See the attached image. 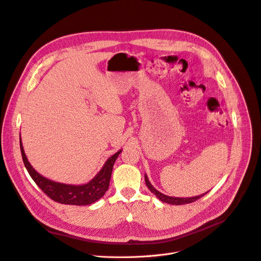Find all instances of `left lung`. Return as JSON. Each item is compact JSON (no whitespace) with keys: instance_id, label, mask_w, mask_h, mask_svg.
Instances as JSON below:
<instances>
[{"instance_id":"obj_1","label":"left lung","mask_w":261,"mask_h":261,"mask_svg":"<svg viewBox=\"0 0 261 261\" xmlns=\"http://www.w3.org/2000/svg\"><path fill=\"white\" fill-rule=\"evenodd\" d=\"M145 177V183H146V186L148 187V189L160 199L161 202L163 203H167V204H170V205H184V204H189V203H193L195 202V200H197L198 198L202 197L203 195H205L206 193L202 194V195H196V196H192V197H174V196H168V195H165L163 193H161L160 191H158L149 182V179L147 177V175L145 174L144 175Z\"/></svg>"}]
</instances>
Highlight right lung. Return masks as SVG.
<instances>
[{
  "label": "right lung",
  "instance_id": "1",
  "mask_svg": "<svg viewBox=\"0 0 261 261\" xmlns=\"http://www.w3.org/2000/svg\"><path fill=\"white\" fill-rule=\"evenodd\" d=\"M19 147H21L24 165L33 181L36 183V185L51 199H53L54 202L74 206L91 205L105 195L110 186V179L115 161L117 160L119 153L122 151L119 150L118 152L110 156L107 160V162L105 163L101 170H100L89 183L84 185H69L51 181V179L39 174L31 166L25 154L23 144L21 141V137H19Z\"/></svg>",
  "mask_w": 261,
  "mask_h": 261
}]
</instances>
